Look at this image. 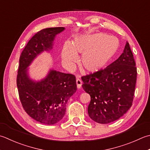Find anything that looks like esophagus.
Wrapping results in <instances>:
<instances>
[{
    "label": "esophagus",
    "mask_w": 150,
    "mask_h": 150,
    "mask_svg": "<svg viewBox=\"0 0 150 150\" xmlns=\"http://www.w3.org/2000/svg\"><path fill=\"white\" fill-rule=\"evenodd\" d=\"M76 83H77V86L78 88H81L82 84H83V82H82L81 79L79 78H77V79H76Z\"/></svg>",
    "instance_id": "34e87169"
}]
</instances>
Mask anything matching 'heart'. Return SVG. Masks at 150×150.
<instances>
[{"instance_id":"b5f03b06","label":"heart","mask_w":150,"mask_h":150,"mask_svg":"<svg viewBox=\"0 0 150 150\" xmlns=\"http://www.w3.org/2000/svg\"><path fill=\"white\" fill-rule=\"evenodd\" d=\"M116 38L103 33L85 35L77 38L71 46L65 44L62 51L64 63L71 64L77 60V53H83L81 64L88 72H96L107 65L119 49Z\"/></svg>"}]
</instances>
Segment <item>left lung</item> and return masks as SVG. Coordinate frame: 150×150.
Wrapping results in <instances>:
<instances>
[{
	"instance_id": "obj_1",
	"label": "left lung",
	"mask_w": 150,
	"mask_h": 150,
	"mask_svg": "<svg viewBox=\"0 0 150 150\" xmlns=\"http://www.w3.org/2000/svg\"><path fill=\"white\" fill-rule=\"evenodd\" d=\"M129 44L124 52L106 68L81 77L82 85L91 98L88 108L90 118L101 124L113 122L132 106L137 71Z\"/></svg>"
}]
</instances>
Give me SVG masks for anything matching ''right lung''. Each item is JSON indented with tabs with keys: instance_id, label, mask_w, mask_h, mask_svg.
<instances>
[{
	"instance_id": "obj_1",
	"label": "right lung",
	"mask_w": 150,
	"mask_h": 150,
	"mask_svg": "<svg viewBox=\"0 0 150 150\" xmlns=\"http://www.w3.org/2000/svg\"><path fill=\"white\" fill-rule=\"evenodd\" d=\"M64 27L42 29L32 36L19 58L17 86L25 112L36 121L45 125L57 124L66 113L67 101L77 91L75 76L51 70L40 82L28 78L27 67L37 55L52 49L56 35Z\"/></svg>"
}]
</instances>
